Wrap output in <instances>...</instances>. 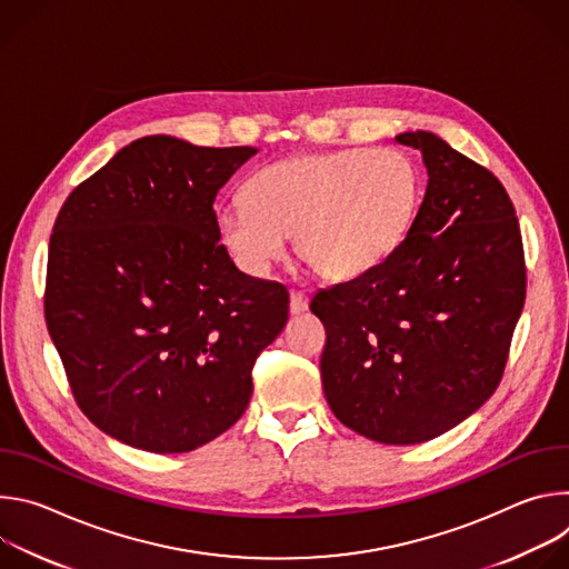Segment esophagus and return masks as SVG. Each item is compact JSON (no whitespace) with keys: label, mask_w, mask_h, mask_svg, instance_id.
Masks as SVG:
<instances>
[{"label":"esophagus","mask_w":569,"mask_h":569,"mask_svg":"<svg viewBox=\"0 0 569 569\" xmlns=\"http://www.w3.org/2000/svg\"><path fill=\"white\" fill-rule=\"evenodd\" d=\"M308 295L303 290H292L290 292V312L292 315H301L303 310H308Z\"/></svg>","instance_id":"esophagus-1"}]
</instances>
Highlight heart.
<instances>
[{
	"instance_id": "b5f03b06",
	"label": "heart",
	"mask_w": 569,
	"mask_h": 569,
	"mask_svg": "<svg viewBox=\"0 0 569 569\" xmlns=\"http://www.w3.org/2000/svg\"><path fill=\"white\" fill-rule=\"evenodd\" d=\"M421 171L393 148L292 154L242 184V202L216 213L222 248L263 277L295 236L297 254L329 279H351L387 261L421 204Z\"/></svg>"
}]
</instances>
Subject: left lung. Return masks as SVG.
<instances>
[{
  "instance_id": "8db88e82",
  "label": "left lung",
  "mask_w": 569,
  "mask_h": 569,
  "mask_svg": "<svg viewBox=\"0 0 569 569\" xmlns=\"http://www.w3.org/2000/svg\"><path fill=\"white\" fill-rule=\"evenodd\" d=\"M421 150L428 189L378 268L319 290L327 329L319 369L333 415L389 446L430 441L493 396L527 295L520 224L502 182L441 137Z\"/></svg>"
}]
</instances>
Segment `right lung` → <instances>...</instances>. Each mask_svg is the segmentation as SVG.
<instances>
[{
    "mask_svg": "<svg viewBox=\"0 0 569 569\" xmlns=\"http://www.w3.org/2000/svg\"><path fill=\"white\" fill-rule=\"evenodd\" d=\"M257 154L152 134L64 200L44 319L83 415L148 452H191L252 398V367L288 321V290L242 274L213 202Z\"/></svg>",
    "mask_w": 569,
    "mask_h": 569,
    "instance_id": "add662e5",
    "label": "right lung"
}]
</instances>
